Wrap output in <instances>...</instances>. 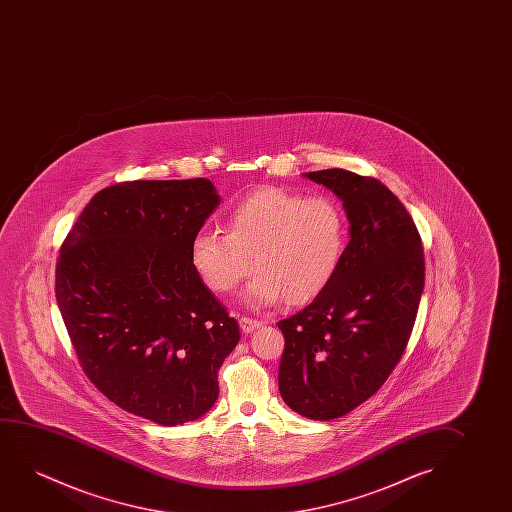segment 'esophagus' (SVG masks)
<instances>
[{"label":"esophagus","instance_id":"esophagus-1","mask_svg":"<svg viewBox=\"0 0 512 512\" xmlns=\"http://www.w3.org/2000/svg\"><path fill=\"white\" fill-rule=\"evenodd\" d=\"M260 325H262V322H259V320H252V318H246V316L239 318V327L245 334H250L253 330L259 329Z\"/></svg>","mask_w":512,"mask_h":512}]
</instances>
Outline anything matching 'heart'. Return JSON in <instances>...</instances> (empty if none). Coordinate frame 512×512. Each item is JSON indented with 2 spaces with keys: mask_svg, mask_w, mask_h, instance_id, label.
Returning <instances> with one entry per match:
<instances>
[{
  "mask_svg": "<svg viewBox=\"0 0 512 512\" xmlns=\"http://www.w3.org/2000/svg\"><path fill=\"white\" fill-rule=\"evenodd\" d=\"M348 245L343 206L327 196L306 197L262 187L227 213V232L201 229L190 260L206 287L227 294L259 269L243 292L246 304L266 308L283 297L304 304L329 287Z\"/></svg>",
  "mask_w": 512,
  "mask_h": 512,
  "instance_id": "obj_1",
  "label": "heart"
}]
</instances>
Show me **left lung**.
I'll list each match as a JSON object with an SVG mask.
<instances>
[{
    "mask_svg": "<svg viewBox=\"0 0 512 512\" xmlns=\"http://www.w3.org/2000/svg\"><path fill=\"white\" fill-rule=\"evenodd\" d=\"M343 201L350 243L329 287L278 322V386L309 420H334L378 392L413 330L425 259L420 232L392 190L346 169L304 173Z\"/></svg>",
    "mask_w": 512,
    "mask_h": 512,
    "instance_id": "obj_1",
    "label": "left lung"
}]
</instances>
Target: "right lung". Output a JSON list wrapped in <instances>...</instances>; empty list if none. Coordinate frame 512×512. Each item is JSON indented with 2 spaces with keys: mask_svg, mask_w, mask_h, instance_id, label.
<instances>
[{
  "mask_svg": "<svg viewBox=\"0 0 512 512\" xmlns=\"http://www.w3.org/2000/svg\"><path fill=\"white\" fill-rule=\"evenodd\" d=\"M218 204L206 178L117 183L92 197L57 260V306L87 378L164 427L210 411L239 343L238 322L190 260Z\"/></svg>",
  "mask_w": 512,
  "mask_h": 512,
  "instance_id": "obj_1",
  "label": "right lung"
}]
</instances>
